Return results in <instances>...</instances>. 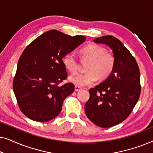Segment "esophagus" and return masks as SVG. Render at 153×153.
Wrapping results in <instances>:
<instances>
[{"mask_svg": "<svg viewBox=\"0 0 153 153\" xmlns=\"http://www.w3.org/2000/svg\"><path fill=\"white\" fill-rule=\"evenodd\" d=\"M81 90H82V88L80 86H78V85H76V86L74 87V91L76 92H79L81 91Z\"/></svg>", "mask_w": 153, "mask_h": 153, "instance_id": "1", "label": "esophagus"}]
</instances>
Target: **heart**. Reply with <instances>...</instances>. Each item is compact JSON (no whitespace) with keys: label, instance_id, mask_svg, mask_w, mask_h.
I'll list each match as a JSON object with an SVG mask.
<instances>
[{"label":"heart","instance_id":"b5f03b06","mask_svg":"<svg viewBox=\"0 0 153 153\" xmlns=\"http://www.w3.org/2000/svg\"><path fill=\"white\" fill-rule=\"evenodd\" d=\"M81 57L89 60L84 73H79L70 76V81L78 86L91 85L97 79H104L111 74L115 65L114 57L108 53L106 49L97 45H91L81 51ZM64 66L72 73L78 70V60L73 53L65 55L62 59Z\"/></svg>","mask_w":153,"mask_h":153}]
</instances>
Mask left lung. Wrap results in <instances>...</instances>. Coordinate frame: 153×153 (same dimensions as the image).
Masks as SVG:
<instances>
[{"label": "left lung", "mask_w": 153, "mask_h": 153, "mask_svg": "<svg viewBox=\"0 0 153 153\" xmlns=\"http://www.w3.org/2000/svg\"><path fill=\"white\" fill-rule=\"evenodd\" d=\"M93 42L109 47L115 65L105 80L89 90L85 113L97 126L107 128L125 120L137 103L141 93L140 72L135 58L116 37L106 35Z\"/></svg>", "instance_id": "obj_1"}]
</instances>
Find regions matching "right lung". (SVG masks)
<instances>
[{
  "mask_svg": "<svg viewBox=\"0 0 153 153\" xmlns=\"http://www.w3.org/2000/svg\"><path fill=\"white\" fill-rule=\"evenodd\" d=\"M85 38L51 30L25 49L18 61L13 90L21 111L28 118L47 122L61 111L64 100L74 91L73 83L58 85L67 78L62 58Z\"/></svg>",
  "mask_w": 153,
  "mask_h": 153,
  "instance_id": "add662e5",
  "label": "right lung"
}]
</instances>
